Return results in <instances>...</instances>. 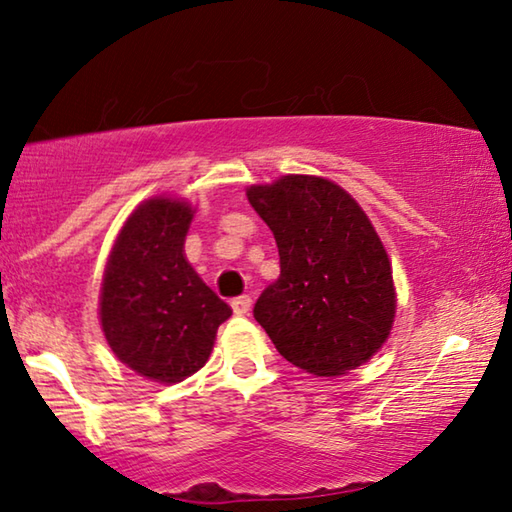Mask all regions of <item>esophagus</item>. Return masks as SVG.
Returning a JSON list of instances; mask_svg holds the SVG:
<instances>
[{"label":"esophagus","instance_id":"1","mask_svg":"<svg viewBox=\"0 0 512 512\" xmlns=\"http://www.w3.org/2000/svg\"><path fill=\"white\" fill-rule=\"evenodd\" d=\"M250 307H253V300H250V296H239L232 300V311H235L237 316H246Z\"/></svg>","mask_w":512,"mask_h":512}]
</instances>
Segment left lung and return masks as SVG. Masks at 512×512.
<instances>
[{"mask_svg": "<svg viewBox=\"0 0 512 512\" xmlns=\"http://www.w3.org/2000/svg\"><path fill=\"white\" fill-rule=\"evenodd\" d=\"M246 196L280 253V277L255 302V320L311 375L359 368L386 343L397 307L391 259L366 212L318 176L289 173Z\"/></svg>", "mask_w": 512, "mask_h": 512, "instance_id": "8db88e82", "label": "left lung"}]
</instances>
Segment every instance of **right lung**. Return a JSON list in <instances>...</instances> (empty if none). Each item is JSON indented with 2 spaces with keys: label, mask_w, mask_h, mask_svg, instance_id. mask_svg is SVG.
Here are the masks:
<instances>
[{
  "label": "right lung",
  "mask_w": 512,
  "mask_h": 512,
  "mask_svg": "<svg viewBox=\"0 0 512 512\" xmlns=\"http://www.w3.org/2000/svg\"><path fill=\"white\" fill-rule=\"evenodd\" d=\"M192 205L155 196L121 228L103 271L99 318L115 357L146 379L178 384L205 366L232 309L185 257Z\"/></svg>",
  "instance_id": "1"
}]
</instances>
